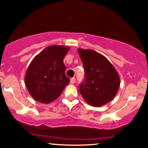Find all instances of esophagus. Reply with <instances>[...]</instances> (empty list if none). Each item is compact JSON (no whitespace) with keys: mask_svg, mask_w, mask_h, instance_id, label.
I'll return each mask as SVG.
<instances>
[{"mask_svg":"<svg viewBox=\"0 0 148 148\" xmlns=\"http://www.w3.org/2000/svg\"><path fill=\"white\" fill-rule=\"evenodd\" d=\"M75 83V77H73V78L71 79V84H73Z\"/></svg>","mask_w":148,"mask_h":148,"instance_id":"obj_1","label":"esophagus"}]
</instances>
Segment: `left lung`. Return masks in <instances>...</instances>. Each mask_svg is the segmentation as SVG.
Listing matches in <instances>:
<instances>
[{"instance_id":"left-lung-1","label":"left lung","mask_w":148,"mask_h":148,"mask_svg":"<svg viewBox=\"0 0 148 148\" xmlns=\"http://www.w3.org/2000/svg\"><path fill=\"white\" fill-rule=\"evenodd\" d=\"M85 71L79 91L84 100L94 107L110 102L120 84L117 71L107 58L92 49H77Z\"/></svg>"}]
</instances>
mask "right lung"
Here are the masks:
<instances>
[{"instance_id":"1","label":"right lung","mask_w":148,"mask_h":148,"mask_svg":"<svg viewBox=\"0 0 148 148\" xmlns=\"http://www.w3.org/2000/svg\"><path fill=\"white\" fill-rule=\"evenodd\" d=\"M69 49L67 46H49L31 62L25 74V84L36 101L42 103L52 102L70 82L64 64Z\"/></svg>"}]
</instances>
